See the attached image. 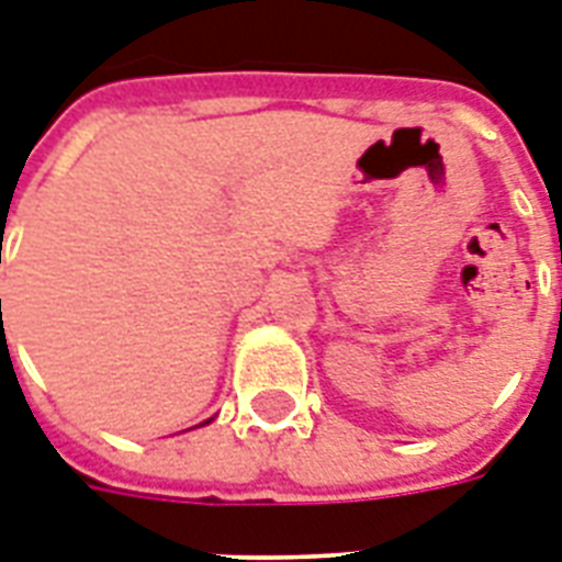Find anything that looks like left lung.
Wrapping results in <instances>:
<instances>
[{"mask_svg": "<svg viewBox=\"0 0 562 562\" xmlns=\"http://www.w3.org/2000/svg\"><path fill=\"white\" fill-rule=\"evenodd\" d=\"M560 262H562V259H560Z\"/></svg>", "mask_w": 562, "mask_h": 562, "instance_id": "8db88e82", "label": "left lung"}]
</instances>
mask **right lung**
Segmentation results:
<instances>
[{"mask_svg":"<svg viewBox=\"0 0 562 562\" xmlns=\"http://www.w3.org/2000/svg\"><path fill=\"white\" fill-rule=\"evenodd\" d=\"M0 303H2V300H0Z\"/></svg>","mask_w":562,"mask_h":562,"instance_id":"right-lung-1","label":"right lung"}]
</instances>
